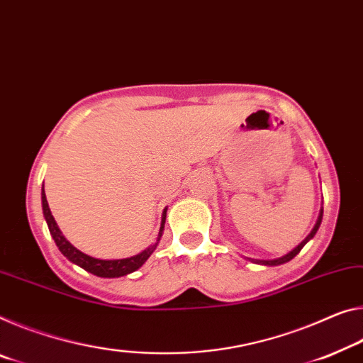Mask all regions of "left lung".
<instances>
[{
  "label": "left lung",
  "mask_w": 363,
  "mask_h": 363,
  "mask_svg": "<svg viewBox=\"0 0 363 363\" xmlns=\"http://www.w3.org/2000/svg\"><path fill=\"white\" fill-rule=\"evenodd\" d=\"M321 218H323V208L320 210V215H318V220H316V224L313 226V229L312 231H310V234L307 235L306 239L302 240L301 244H298L294 250H291L289 254H286L284 257H279V258H274V260H255V258H249L250 262H254V263H258V264H264V267H276V264H283V263H286V262H289V260H292V258H294L298 252L302 250V247L306 245L310 239H313V235L316 234V231H318V228H320V224H321Z\"/></svg>",
  "instance_id": "left-lung-1"
}]
</instances>
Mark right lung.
<instances>
[{
	"mask_svg": "<svg viewBox=\"0 0 363 363\" xmlns=\"http://www.w3.org/2000/svg\"><path fill=\"white\" fill-rule=\"evenodd\" d=\"M42 206H43V216H45V220H47L51 238L55 239V242L61 254L65 255L69 262L79 264V267L84 268L85 272H89L95 276H100V278H119V276H125L132 272H135V269H139L142 264L148 260V257L153 254V250L157 249L161 235H163L164 221H166V210H168V208H164L163 216H161V228L158 233V239L153 245H150L148 249L140 252V254L129 257V258H121V260H100V258H94L87 254H84V252L77 250L76 247H74L65 238V235H62L60 228H57L53 215H51V211H50L47 195H45L43 187H42Z\"/></svg>",
	"mask_w": 363,
	"mask_h": 363,
	"instance_id": "obj_1",
	"label": "right lung"
}]
</instances>
